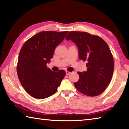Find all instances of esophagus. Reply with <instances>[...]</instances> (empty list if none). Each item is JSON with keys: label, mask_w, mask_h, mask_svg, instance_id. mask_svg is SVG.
Listing matches in <instances>:
<instances>
[{"label": "esophagus", "mask_w": 129, "mask_h": 129, "mask_svg": "<svg viewBox=\"0 0 129 129\" xmlns=\"http://www.w3.org/2000/svg\"><path fill=\"white\" fill-rule=\"evenodd\" d=\"M71 72H70L66 71V75L68 76V75H70V74H71Z\"/></svg>", "instance_id": "esophagus-1"}]
</instances>
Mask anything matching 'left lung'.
Instances as JSON below:
<instances>
[{"label": "left lung", "mask_w": 129, "mask_h": 129, "mask_svg": "<svg viewBox=\"0 0 129 129\" xmlns=\"http://www.w3.org/2000/svg\"><path fill=\"white\" fill-rule=\"evenodd\" d=\"M65 39L76 44L79 58L87 62V71L78 72L79 80L74 83L76 89L91 97L101 94L109 85L114 70L108 45L100 37L85 32H69Z\"/></svg>", "instance_id": "left-lung-1"}]
</instances>
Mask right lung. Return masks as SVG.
Masks as SVG:
<instances>
[{
  "instance_id": "1",
  "label": "right lung",
  "mask_w": 129,
  "mask_h": 129,
  "mask_svg": "<svg viewBox=\"0 0 129 129\" xmlns=\"http://www.w3.org/2000/svg\"><path fill=\"white\" fill-rule=\"evenodd\" d=\"M68 31H43L26 41L19 54L17 73L25 91L37 99L54 94L65 76L64 70L53 72L48 68L56 47Z\"/></svg>"
}]
</instances>
